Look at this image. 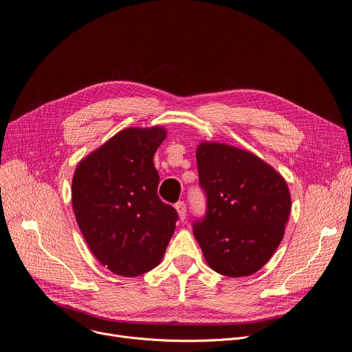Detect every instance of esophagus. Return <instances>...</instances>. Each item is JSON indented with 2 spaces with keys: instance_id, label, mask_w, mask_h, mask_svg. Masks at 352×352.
I'll list each match as a JSON object with an SVG mask.
<instances>
[{
  "instance_id": "34e87169",
  "label": "esophagus",
  "mask_w": 352,
  "mask_h": 352,
  "mask_svg": "<svg viewBox=\"0 0 352 352\" xmlns=\"http://www.w3.org/2000/svg\"><path fill=\"white\" fill-rule=\"evenodd\" d=\"M175 208H176V211H177V214H179V219L183 221V220L186 219V214H187L184 201H177V203L175 204Z\"/></svg>"
}]
</instances>
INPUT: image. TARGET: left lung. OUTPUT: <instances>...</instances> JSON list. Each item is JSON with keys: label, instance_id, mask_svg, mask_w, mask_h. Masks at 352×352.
I'll list each match as a JSON object with an SVG mask.
<instances>
[{"label": "left lung", "instance_id": "obj_1", "mask_svg": "<svg viewBox=\"0 0 352 352\" xmlns=\"http://www.w3.org/2000/svg\"><path fill=\"white\" fill-rule=\"evenodd\" d=\"M196 159L207 210L193 234L206 262L226 276H250L283 238L292 207L287 184L261 157L231 145L201 142Z\"/></svg>", "mask_w": 352, "mask_h": 352}]
</instances>
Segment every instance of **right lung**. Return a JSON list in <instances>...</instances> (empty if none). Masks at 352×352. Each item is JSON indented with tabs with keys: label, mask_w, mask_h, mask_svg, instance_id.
Returning <instances> with one entry per match:
<instances>
[{
	"label": "right lung",
	"mask_w": 352,
	"mask_h": 352,
	"mask_svg": "<svg viewBox=\"0 0 352 352\" xmlns=\"http://www.w3.org/2000/svg\"><path fill=\"white\" fill-rule=\"evenodd\" d=\"M162 126L126 128L85 157L72 182L76 221L93 255L111 272L140 276L159 265L177 211L157 196L153 155Z\"/></svg>",
	"instance_id": "add662e5"
}]
</instances>
